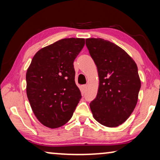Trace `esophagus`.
<instances>
[{
    "label": "esophagus",
    "mask_w": 160,
    "mask_h": 160,
    "mask_svg": "<svg viewBox=\"0 0 160 160\" xmlns=\"http://www.w3.org/2000/svg\"><path fill=\"white\" fill-rule=\"evenodd\" d=\"M87 90V85H83V86H82V88H81V92H82V93H85V91H86Z\"/></svg>",
    "instance_id": "1"
}]
</instances>
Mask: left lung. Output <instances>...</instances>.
Instances as JSON below:
<instances>
[{"label": "left lung", "instance_id": "1", "mask_svg": "<svg viewBox=\"0 0 160 160\" xmlns=\"http://www.w3.org/2000/svg\"><path fill=\"white\" fill-rule=\"evenodd\" d=\"M85 41L99 78L97 96L90 103L92 114L100 124L118 127L127 120L138 102V67L122 48L109 40L88 38Z\"/></svg>", "mask_w": 160, "mask_h": 160}]
</instances>
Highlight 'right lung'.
<instances>
[{
    "instance_id": "obj_1",
    "label": "right lung",
    "mask_w": 160,
    "mask_h": 160,
    "mask_svg": "<svg viewBox=\"0 0 160 160\" xmlns=\"http://www.w3.org/2000/svg\"><path fill=\"white\" fill-rule=\"evenodd\" d=\"M84 45V38L58 40L38 51L27 70V96L33 113L46 127L66 124L82 97L73 62Z\"/></svg>"
}]
</instances>
